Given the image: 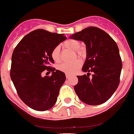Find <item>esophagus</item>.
I'll list each match as a JSON object with an SVG mask.
<instances>
[{"label": "esophagus", "mask_w": 134, "mask_h": 134, "mask_svg": "<svg viewBox=\"0 0 134 134\" xmlns=\"http://www.w3.org/2000/svg\"><path fill=\"white\" fill-rule=\"evenodd\" d=\"M66 78H67V79H69V78L70 77V75H67V74H66Z\"/></svg>", "instance_id": "1"}]
</instances>
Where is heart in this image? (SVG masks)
Segmentation results:
<instances>
[{"mask_svg":"<svg viewBox=\"0 0 134 134\" xmlns=\"http://www.w3.org/2000/svg\"><path fill=\"white\" fill-rule=\"evenodd\" d=\"M63 46L66 48L75 50L76 55L79 57H83L85 54V50L84 48L80 47V42L77 40H67L63 42ZM51 58L55 62H59L60 61V48L59 46H56L52 49L51 52ZM81 65V61L80 59H76L72 62H65L62 63L59 66V69L67 75H72L75 73L78 69H79Z\"/></svg>","mask_w":134,"mask_h":134,"instance_id":"1","label":"heart"}]
</instances>
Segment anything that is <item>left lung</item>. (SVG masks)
<instances>
[{
	"mask_svg": "<svg viewBox=\"0 0 134 134\" xmlns=\"http://www.w3.org/2000/svg\"><path fill=\"white\" fill-rule=\"evenodd\" d=\"M86 46L87 58L82 71L88 72L77 76L74 86L82 102L90 105L105 103L113 96L120 83L122 63L115 41L105 31L90 27L71 36ZM93 73L89 79L90 72Z\"/></svg>",
	"mask_w": 134,
	"mask_h": 134,
	"instance_id": "obj_1",
	"label": "left lung"
}]
</instances>
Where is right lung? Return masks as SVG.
<instances>
[{"label": "right lung", "instance_id": "right-lung-1", "mask_svg": "<svg viewBox=\"0 0 134 134\" xmlns=\"http://www.w3.org/2000/svg\"><path fill=\"white\" fill-rule=\"evenodd\" d=\"M65 39L63 34L37 29L25 36L13 52L10 77L19 97L32 109L47 111L56 103L66 77L52 67L51 52ZM44 70L53 75L43 77Z\"/></svg>", "mask_w": 134, "mask_h": 134}]
</instances>
